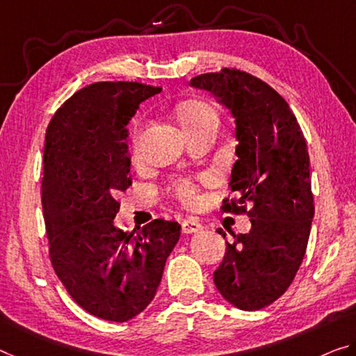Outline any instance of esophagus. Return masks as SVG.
Instances as JSON below:
<instances>
[{
	"label": "esophagus",
	"instance_id": "obj_1",
	"mask_svg": "<svg viewBox=\"0 0 356 356\" xmlns=\"http://www.w3.org/2000/svg\"><path fill=\"white\" fill-rule=\"evenodd\" d=\"M181 227H183L184 234H194V232H199L204 229V226H202L200 221L197 220V218H188V220H184L181 222Z\"/></svg>",
	"mask_w": 356,
	"mask_h": 356
}]
</instances>
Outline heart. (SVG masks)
I'll use <instances>...</instances> for the list:
<instances>
[{
  "label": "heart",
  "instance_id": "1",
  "mask_svg": "<svg viewBox=\"0 0 356 356\" xmlns=\"http://www.w3.org/2000/svg\"><path fill=\"white\" fill-rule=\"evenodd\" d=\"M177 113H178V118L179 121H181L183 127L186 132H189V130L197 129L199 125L204 124L205 121H209L211 118H218L215 109L211 106L205 105V103L202 102H184L181 105H178L177 108ZM138 138H140V127L138 125H135L134 130H132V149L136 152L138 149ZM175 194L178 195V199H181L186 204H189V202H193L195 199V194H197V189L195 186L191 183V181H179L175 184Z\"/></svg>",
  "mask_w": 356,
  "mask_h": 356
}]
</instances>
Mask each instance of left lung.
<instances>
[{"mask_svg": "<svg viewBox=\"0 0 356 356\" xmlns=\"http://www.w3.org/2000/svg\"><path fill=\"white\" fill-rule=\"evenodd\" d=\"M211 92L235 121V161L224 211L245 213L251 229L234 235L213 273L221 296L240 310H259L286 291L304 259L314 220L307 143L277 90L245 71L224 68L191 79ZM226 238L222 229H218Z\"/></svg>", "mask_w": 356, "mask_h": 356, "instance_id": "left-lung-1", "label": "left lung"}]
</instances>
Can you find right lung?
Wrapping results in <instances>:
<instances>
[{
	"label": "right lung",
	"mask_w": 356,
	"mask_h": 356,
	"mask_svg": "<svg viewBox=\"0 0 356 356\" xmlns=\"http://www.w3.org/2000/svg\"><path fill=\"white\" fill-rule=\"evenodd\" d=\"M161 90L90 84L58 108L46 132L41 200L52 267L81 307L118 323L154 299L181 235L177 221L154 220L136 234L114 226L116 197L132 184L127 124Z\"/></svg>",
	"instance_id": "obj_1"
}]
</instances>
